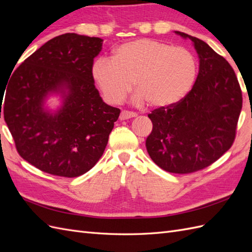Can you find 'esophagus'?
Instances as JSON below:
<instances>
[{
  "instance_id": "1",
  "label": "esophagus",
  "mask_w": 252,
  "mask_h": 252,
  "mask_svg": "<svg viewBox=\"0 0 252 252\" xmlns=\"http://www.w3.org/2000/svg\"><path fill=\"white\" fill-rule=\"evenodd\" d=\"M136 117V114L132 111H128V110H122L120 114V120H128Z\"/></svg>"
}]
</instances>
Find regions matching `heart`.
Here are the masks:
<instances>
[{
    "label": "heart",
    "mask_w": 252,
    "mask_h": 252,
    "mask_svg": "<svg viewBox=\"0 0 252 252\" xmlns=\"http://www.w3.org/2000/svg\"><path fill=\"white\" fill-rule=\"evenodd\" d=\"M197 64L193 53L161 41L141 39L120 45L112 58L97 59L93 78L109 103H120L130 93L154 108L180 102L193 86Z\"/></svg>",
    "instance_id": "obj_1"
}]
</instances>
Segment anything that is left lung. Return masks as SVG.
I'll list each match as a JSON object with an SVG mask.
<instances>
[{
	"label": "left lung",
	"instance_id": "1",
	"mask_svg": "<svg viewBox=\"0 0 252 252\" xmlns=\"http://www.w3.org/2000/svg\"><path fill=\"white\" fill-rule=\"evenodd\" d=\"M175 33L193 42L199 74L180 102L148 114L154 127L146 148L162 169L185 174L210 166L232 146L243 97L235 72L222 56L195 36Z\"/></svg>",
	"mask_w": 252,
	"mask_h": 252
}]
</instances>
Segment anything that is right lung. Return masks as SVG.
I'll list each match as a JSON object with an SVG mask.
<instances>
[{"label": "right lung", "instance_id": "add662e5", "mask_svg": "<svg viewBox=\"0 0 252 252\" xmlns=\"http://www.w3.org/2000/svg\"><path fill=\"white\" fill-rule=\"evenodd\" d=\"M102 43L77 33L56 36L11 74L4 120L19 155L37 169L75 178L103 156L121 110L103 102L91 74ZM50 93L63 96L56 114L43 108Z\"/></svg>", "mask_w": 252, "mask_h": 252}]
</instances>
